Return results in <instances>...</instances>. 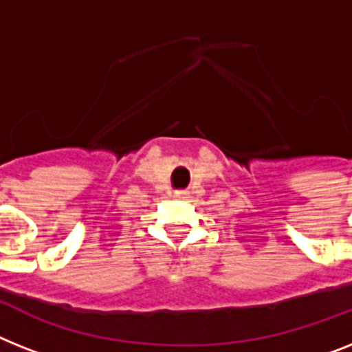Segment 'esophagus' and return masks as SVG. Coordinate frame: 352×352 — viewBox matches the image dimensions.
Here are the masks:
<instances>
[{"label": "esophagus", "mask_w": 352, "mask_h": 352, "mask_svg": "<svg viewBox=\"0 0 352 352\" xmlns=\"http://www.w3.org/2000/svg\"><path fill=\"white\" fill-rule=\"evenodd\" d=\"M174 194H176V197H187V190H178V192Z\"/></svg>", "instance_id": "1"}]
</instances>
